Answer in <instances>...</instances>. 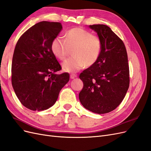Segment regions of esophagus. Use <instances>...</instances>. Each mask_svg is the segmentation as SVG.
<instances>
[{
    "label": "esophagus",
    "mask_w": 151,
    "mask_h": 151,
    "mask_svg": "<svg viewBox=\"0 0 151 151\" xmlns=\"http://www.w3.org/2000/svg\"><path fill=\"white\" fill-rule=\"evenodd\" d=\"M77 75L76 74H70V79H74V78H76V77H77Z\"/></svg>",
    "instance_id": "obj_1"
}]
</instances>
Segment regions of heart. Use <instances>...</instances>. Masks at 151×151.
<instances>
[{"label": "heart", "instance_id": "obj_1", "mask_svg": "<svg viewBox=\"0 0 151 151\" xmlns=\"http://www.w3.org/2000/svg\"><path fill=\"white\" fill-rule=\"evenodd\" d=\"M70 49L73 57L63 62L62 68L67 72H76L84 65L89 67L95 64L101 52V40L89 31L74 28L67 31L65 38L57 36L52 42V52L59 60L65 59Z\"/></svg>", "mask_w": 151, "mask_h": 151}]
</instances>
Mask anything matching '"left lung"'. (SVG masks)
Returning <instances> with one entry per match:
<instances>
[{
  "instance_id": "obj_1",
  "label": "left lung",
  "mask_w": 151,
  "mask_h": 151,
  "mask_svg": "<svg viewBox=\"0 0 151 151\" xmlns=\"http://www.w3.org/2000/svg\"><path fill=\"white\" fill-rule=\"evenodd\" d=\"M101 40L102 50L95 64L79 78L83 88L79 94L83 106L98 114L109 113L123 101L129 88V66L123 41L104 24L90 25Z\"/></svg>"
}]
</instances>
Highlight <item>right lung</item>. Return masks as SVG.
<instances>
[{
	"instance_id": "add662e5",
	"label": "right lung",
	"mask_w": 151,
	"mask_h": 151,
	"mask_svg": "<svg viewBox=\"0 0 151 151\" xmlns=\"http://www.w3.org/2000/svg\"><path fill=\"white\" fill-rule=\"evenodd\" d=\"M62 29L60 22H40L25 31L16 43L12 85L21 104L31 110L52 106L69 81L68 73L55 74L62 67L51 50L52 42Z\"/></svg>"
}]
</instances>
